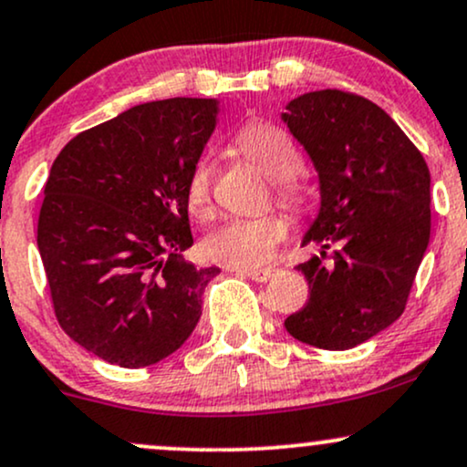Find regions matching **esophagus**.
I'll list each match as a JSON object with an SVG mask.
<instances>
[{
	"mask_svg": "<svg viewBox=\"0 0 467 467\" xmlns=\"http://www.w3.org/2000/svg\"><path fill=\"white\" fill-rule=\"evenodd\" d=\"M237 272L244 274V276L252 278V280H256V283H267V280L274 276V272H276V269L263 267V269H237Z\"/></svg>",
	"mask_w": 467,
	"mask_h": 467,
	"instance_id": "34e87169",
	"label": "esophagus"
}]
</instances>
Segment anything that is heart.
<instances>
[{"mask_svg": "<svg viewBox=\"0 0 467 467\" xmlns=\"http://www.w3.org/2000/svg\"><path fill=\"white\" fill-rule=\"evenodd\" d=\"M234 145L245 159L254 162L272 180L274 195L285 209L305 213L308 193L296 176L305 167L302 151L283 128L265 121H250L234 134ZM213 165L209 159H198L187 178V202L198 215L211 211ZM287 237V222L280 215L252 219H228L211 230L202 241V252L213 263L226 267H258L272 256L276 245Z\"/></svg>", "mask_w": 467, "mask_h": 467, "instance_id": "b5f03b06", "label": "heart"}]
</instances>
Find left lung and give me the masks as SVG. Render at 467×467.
<instances>
[{
    "label": "left lung",
    "mask_w": 467,
    "mask_h": 467,
    "mask_svg": "<svg viewBox=\"0 0 467 467\" xmlns=\"http://www.w3.org/2000/svg\"><path fill=\"white\" fill-rule=\"evenodd\" d=\"M283 119L322 191L305 237L322 252L297 265L308 300L285 328L302 344L348 350L404 313L431 237V173L400 126L357 93H305Z\"/></svg>",
    "instance_id": "1"
}]
</instances>
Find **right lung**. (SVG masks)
Returning a JSON list of instances; mask_svg holds the SVG:
<instances>
[{"label":"right lung","mask_w":467,"mask_h":467,"mask_svg":"<svg viewBox=\"0 0 467 467\" xmlns=\"http://www.w3.org/2000/svg\"><path fill=\"white\" fill-rule=\"evenodd\" d=\"M215 117L217 99L139 104L76 134L56 156L36 228L54 316L112 365L159 363L202 316L219 269L180 254L193 244L187 178Z\"/></svg>","instance_id":"1"}]
</instances>
